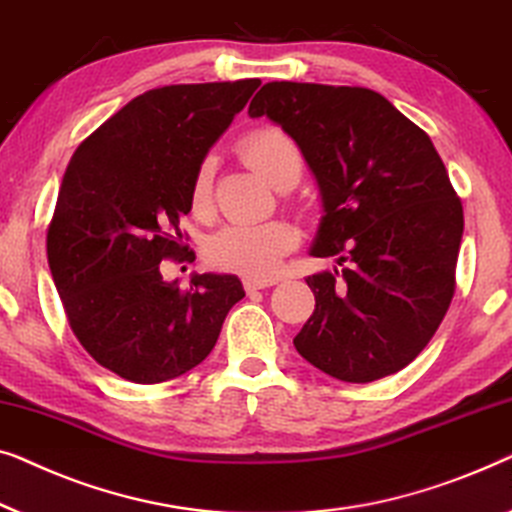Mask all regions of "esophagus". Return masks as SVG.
<instances>
[{
    "instance_id": "1",
    "label": "esophagus",
    "mask_w": 512,
    "mask_h": 512,
    "mask_svg": "<svg viewBox=\"0 0 512 512\" xmlns=\"http://www.w3.org/2000/svg\"><path fill=\"white\" fill-rule=\"evenodd\" d=\"M278 278H246L243 280V287H246V292H257V290H264V287H271L276 285Z\"/></svg>"
}]
</instances>
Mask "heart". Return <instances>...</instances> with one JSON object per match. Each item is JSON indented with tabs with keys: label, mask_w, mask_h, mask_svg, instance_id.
<instances>
[{
	"label": "heart",
	"mask_w": 512,
	"mask_h": 512,
	"mask_svg": "<svg viewBox=\"0 0 512 512\" xmlns=\"http://www.w3.org/2000/svg\"><path fill=\"white\" fill-rule=\"evenodd\" d=\"M241 155L266 183L276 190H290L299 183L304 160L299 148L285 132L262 127L241 141ZM213 160H204L194 171L190 204L197 213L211 206ZM297 246V232L283 220L259 222V225H227L206 243L208 262L218 269L241 273L248 278H269L283 257Z\"/></svg>",
	"instance_id": "1"
}]
</instances>
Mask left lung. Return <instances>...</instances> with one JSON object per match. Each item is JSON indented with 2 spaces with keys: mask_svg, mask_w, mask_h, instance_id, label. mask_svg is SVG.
Listing matches in <instances>:
<instances>
[{
  "mask_svg": "<svg viewBox=\"0 0 512 512\" xmlns=\"http://www.w3.org/2000/svg\"><path fill=\"white\" fill-rule=\"evenodd\" d=\"M292 136L322 199L306 278L315 311L294 348L345 383L401 371L448 313L464 234L462 201L434 143L383 95L320 83H266L250 102Z\"/></svg>",
  "mask_w": 512,
  "mask_h": 512,
  "instance_id": "8db88e82",
  "label": "left lung"
}]
</instances>
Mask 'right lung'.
I'll return each mask as SVG.
<instances>
[{
    "label": "right lung",
    "instance_id": "1",
    "mask_svg": "<svg viewBox=\"0 0 512 512\" xmlns=\"http://www.w3.org/2000/svg\"><path fill=\"white\" fill-rule=\"evenodd\" d=\"M259 78L167 85L111 115L76 148L48 227V264L69 325L104 369L139 385L204 362L229 308L246 297L232 273L162 278L183 262L181 225L194 171L243 111Z\"/></svg>",
    "mask_w": 512,
    "mask_h": 512
}]
</instances>
